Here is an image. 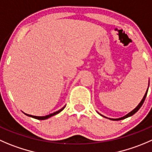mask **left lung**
<instances>
[{"mask_svg":"<svg viewBox=\"0 0 152 152\" xmlns=\"http://www.w3.org/2000/svg\"><path fill=\"white\" fill-rule=\"evenodd\" d=\"M148 89H147L146 92H145V95H144V96H143V98H142V99L141 100V102H140V104H138L136 108H134L133 110H132V111H131L130 113H128L127 115L124 116V117H121V118H119V119H110V118H109V119H110V120H123V119L127 118V117H131V116H132V115H133V114H134V113H136V112L137 111V110H139L141 106L142 105V104H143L144 101H145V97H146V96H147V93H148ZM106 118H107V117H106Z\"/></svg>","mask_w":152,"mask_h":152,"instance_id":"1","label":"left lung"}]
</instances>
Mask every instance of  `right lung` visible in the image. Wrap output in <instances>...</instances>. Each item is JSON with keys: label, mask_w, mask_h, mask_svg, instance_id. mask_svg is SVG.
Masks as SVG:
<instances>
[{"label": "right lung", "mask_w": 152, "mask_h": 152, "mask_svg": "<svg viewBox=\"0 0 152 152\" xmlns=\"http://www.w3.org/2000/svg\"><path fill=\"white\" fill-rule=\"evenodd\" d=\"M64 107H65V106H64V107H63L61 109H60V110H58V111H56V112H54V113H50V114H49V115H47V116H45V117H36V116H32V115H29V114H26V113H25V114H26V116H28V117H32V118H35V119H37V120H46V119H48V118H50V117H52V116H54V115H56V114H57V113H60V112L61 111V110H63V109L64 108Z\"/></svg>", "instance_id": "add662e5"}]
</instances>
